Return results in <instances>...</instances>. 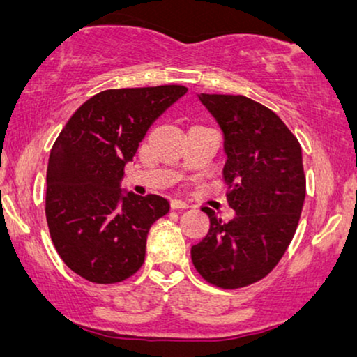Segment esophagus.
<instances>
[{
    "label": "esophagus",
    "instance_id": "obj_1",
    "mask_svg": "<svg viewBox=\"0 0 357 357\" xmlns=\"http://www.w3.org/2000/svg\"><path fill=\"white\" fill-rule=\"evenodd\" d=\"M170 206H172L174 209H187L190 204L187 202H183V199L172 198V199H170Z\"/></svg>",
    "mask_w": 357,
    "mask_h": 357
}]
</instances>
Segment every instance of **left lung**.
Returning <instances> with one entry per match:
<instances>
[{
  "instance_id": "left-lung-1",
  "label": "left lung",
  "mask_w": 357,
  "mask_h": 357,
  "mask_svg": "<svg viewBox=\"0 0 357 357\" xmlns=\"http://www.w3.org/2000/svg\"><path fill=\"white\" fill-rule=\"evenodd\" d=\"M224 133L222 175L236 216L224 222L211 208L206 237L192 247L204 281L237 289L271 273L294 237L305 199L299 141L280 116L245 96L199 94Z\"/></svg>"
}]
</instances>
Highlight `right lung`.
Segmentation results:
<instances>
[{
  "label": "right lung",
  "mask_w": 357,
  "mask_h": 357,
  "mask_svg": "<svg viewBox=\"0 0 357 357\" xmlns=\"http://www.w3.org/2000/svg\"><path fill=\"white\" fill-rule=\"evenodd\" d=\"M187 91L177 84L102 91L58 135L47 169V224L58 255L84 280L120 282L144 263L148 232L169 213V202L125 195L120 182L149 126Z\"/></svg>",
  "instance_id": "add662e5"
}]
</instances>
